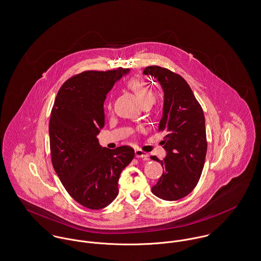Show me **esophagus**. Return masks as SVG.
<instances>
[{
    "mask_svg": "<svg viewBox=\"0 0 261 261\" xmlns=\"http://www.w3.org/2000/svg\"><path fill=\"white\" fill-rule=\"evenodd\" d=\"M135 156L137 157V158H142V159H148V154L144 152V151H142L141 149H136L135 150Z\"/></svg>",
    "mask_w": 261,
    "mask_h": 261,
    "instance_id": "esophagus-1",
    "label": "esophagus"
}]
</instances>
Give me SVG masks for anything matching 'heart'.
<instances>
[{
  "label": "heart",
  "mask_w": 261,
  "mask_h": 261,
  "mask_svg": "<svg viewBox=\"0 0 261 261\" xmlns=\"http://www.w3.org/2000/svg\"><path fill=\"white\" fill-rule=\"evenodd\" d=\"M127 86L133 91L139 101L143 102L147 100H155V96L147 82L140 76H134L127 82Z\"/></svg>",
  "instance_id": "heart-1"
}]
</instances>
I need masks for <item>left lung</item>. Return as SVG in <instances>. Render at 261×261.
<instances>
[{"instance_id":"8db88e82","label":"left lung","mask_w":261,"mask_h":261,"mask_svg":"<svg viewBox=\"0 0 261 261\" xmlns=\"http://www.w3.org/2000/svg\"><path fill=\"white\" fill-rule=\"evenodd\" d=\"M143 74L153 77L164 92L159 131L166 134L162 141L166 157L151 156L164 168L152 192L163 200H178L195 188L202 173L207 151L202 108L180 75L159 66L145 68Z\"/></svg>"}]
</instances>
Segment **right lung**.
<instances>
[{
	"label": "right lung",
	"mask_w": 261,
	"mask_h": 261,
	"mask_svg": "<svg viewBox=\"0 0 261 261\" xmlns=\"http://www.w3.org/2000/svg\"><path fill=\"white\" fill-rule=\"evenodd\" d=\"M130 72L86 71L60 88L49 123L52 164L67 192L84 207L102 209L118 195L122 170L134 158L129 146L102 147L104 101L117 81Z\"/></svg>",
	"instance_id": "add662e5"
}]
</instances>
